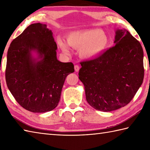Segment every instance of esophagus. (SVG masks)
I'll list each match as a JSON object with an SVG mask.
<instances>
[{"instance_id": "1", "label": "esophagus", "mask_w": 150, "mask_h": 150, "mask_svg": "<svg viewBox=\"0 0 150 150\" xmlns=\"http://www.w3.org/2000/svg\"><path fill=\"white\" fill-rule=\"evenodd\" d=\"M74 68H75V71L77 72V71H79V69H80V67H79V66L78 65H75L74 66Z\"/></svg>"}]
</instances>
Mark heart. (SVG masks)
Returning <instances> with one entry per match:
<instances>
[{"label": "heart", "mask_w": 150, "mask_h": 150, "mask_svg": "<svg viewBox=\"0 0 150 150\" xmlns=\"http://www.w3.org/2000/svg\"><path fill=\"white\" fill-rule=\"evenodd\" d=\"M66 41L57 38V43L66 54L69 53V47L79 49V55L86 60H92L106 51L109 38L105 32L97 29L72 31L66 36Z\"/></svg>", "instance_id": "obj_1"}]
</instances>
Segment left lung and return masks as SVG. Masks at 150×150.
I'll use <instances>...</instances> for the list:
<instances>
[{
    "label": "left lung",
    "instance_id": "obj_1",
    "mask_svg": "<svg viewBox=\"0 0 150 150\" xmlns=\"http://www.w3.org/2000/svg\"><path fill=\"white\" fill-rule=\"evenodd\" d=\"M115 34V45L95 59L82 62L79 72L87 102L103 112L127 105L142 85L144 75L140 42L126 29H117Z\"/></svg>",
    "mask_w": 150,
    "mask_h": 150
}]
</instances>
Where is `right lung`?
Masks as SVG:
<instances>
[{"label":"right lung","instance_id":"add662e5","mask_svg":"<svg viewBox=\"0 0 150 150\" xmlns=\"http://www.w3.org/2000/svg\"><path fill=\"white\" fill-rule=\"evenodd\" d=\"M57 49L52 31L40 23L29 25L11 43L6 81L26 110L45 112L57 107L65 79L75 70L73 63L58 60Z\"/></svg>","mask_w":150,"mask_h":150}]
</instances>
